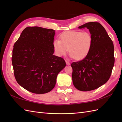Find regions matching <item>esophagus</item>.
<instances>
[{
    "mask_svg": "<svg viewBox=\"0 0 122 122\" xmlns=\"http://www.w3.org/2000/svg\"><path fill=\"white\" fill-rule=\"evenodd\" d=\"M66 63L67 65H70V62H69L68 61H66Z\"/></svg>",
    "mask_w": 122,
    "mask_h": 122,
    "instance_id": "34e87169",
    "label": "esophagus"
}]
</instances>
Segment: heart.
I'll use <instances>...</instances> for the list:
<instances>
[{"mask_svg": "<svg viewBox=\"0 0 122 122\" xmlns=\"http://www.w3.org/2000/svg\"><path fill=\"white\" fill-rule=\"evenodd\" d=\"M61 41H54L53 46L55 53L62 56L69 52L71 57L81 60L89 53L92 44V37L90 33L78 31H66L60 36Z\"/></svg>", "mask_w": 122, "mask_h": 122, "instance_id": "1", "label": "heart"}]
</instances>
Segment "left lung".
Listing matches in <instances>:
<instances>
[{"mask_svg":"<svg viewBox=\"0 0 122 122\" xmlns=\"http://www.w3.org/2000/svg\"><path fill=\"white\" fill-rule=\"evenodd\" d=\"M85 28L88 29L93 39L91 50L83 60L71 64L73 83L83 92L95 90L106 83L114 64L113 44L103 26L92 22L78 27Z\"/></svg>","mask_w":122,"mask_h":122,"instance_id":"1","label":"left lung"}]
</instances>
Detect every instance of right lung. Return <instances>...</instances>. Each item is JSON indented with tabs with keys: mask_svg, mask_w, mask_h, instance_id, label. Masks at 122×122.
Masks as SVG:
<instances>
[{
	"mask_svg": "<svg viewBox=\"0 0 122 122\" xmlns=\"http://www.w3.org/2000/svg\"><path fill=\"white\" fill-rule=\"evenodd\" d=\"M55 34L52 29L27 27L14 45L12 61L16 80L32 93L50 92L58 74L66 67L63 58L53 55Z\"/></svg>",
	"mask_w": 122,
	"mask_h": 122,
	"instance_id": "right-lung-1",
	"label": "right lung"
}]
</instances>
